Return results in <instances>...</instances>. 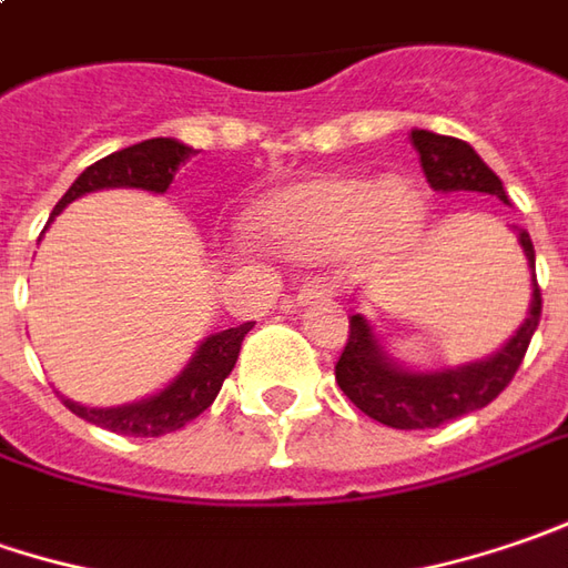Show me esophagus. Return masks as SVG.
<instances>
[{
    "instance_id": "esophagus-1",
    "label": "esophagus",
    "mask_w": 568,
    "mask_h": 568,
    "mask_svg": "<svg viewBox=\"0 0 568 568\" xmlns=\"http://www.w3.org/2000/svg\"><path fill=\"white\" fill-rule=\"evenodd\" d=\"M336 295V285L331 280H324V276H317V280H308V283L298 288V302H314V298H333Z\"/></svg>"
}]
</instances>
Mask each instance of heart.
<instances>
[{
	"label": "heart",
	"instance_id": "b5f03b06",
	"mask_svg": "<svg viewBox=\"0 0 568 568\" xmlns=\"http://www.w3.org/2000/svg\"><path fill=\"white\" fill-rule=\"evenodd\" d=\"M423 219L419 193L407 181L372 184L362 178H317L263 200L257 229L298 257H331L346 247H397Z\"/></svg>",
	"mask_w": 568,
	"mask_h": 568
}]
</instances>
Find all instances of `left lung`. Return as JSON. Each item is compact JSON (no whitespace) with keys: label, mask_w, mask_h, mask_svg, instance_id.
Instances as JSON below:
<instances>
[{"label":"left lung","mask_w":568,"mask_h":568,"mask_svg":"<svg viewBox=\"0 0 568 568\" xmlns=\"http://www.w3.org/2000/svg\"><path fill=\"white\" fill-rule=\"evenodd\" d=\"M409 142L419 152V164H423V174H426L432 190H442V193L477 190V193L499 196L506 203L503 181L483 164L480 155L464 139L438 136L429 130H413ZM518 241H521L525 257L530 263L534 295H530L528 321L518 327V333L496 356L460 365V368L432 372V375L404 372L384 356L368 321L362 314H353L346 346H343V353L336 358V368H333L339 390L365 416L378 419L390 429H438V426L452 423L464 413H474V409L493 404L506 390L508 382L515 378L521 358L528 353L530 336L540 324V308H544L537 273H534V244H530L528 232H518Z\"/></svg>","instance_id":"1"}]
</instances>
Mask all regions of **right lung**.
Masks as SVG:
<instances>
[{"mask_svg": "<svg viewBox=\"0 0 568 568\" xmlns=\"http://www.w3.org/2000/svg\"><path fill=\"white\" fill-rule=\"evenodd\" d=\"M190 155H196V152L184 142H178V139H145V142L130 145V149H120V152H113L108 159L94 161L91 168H85L75 178V184L65 190V196L57 203L53 215L65 210L72 200L85 196L91 190H104V186H142V190L164 193L174 181L178 168ZM251 327H254V321L229 327L222 333H212L210 339L196 349V356L190 358L184 372L149 400L108 409L82 407V404H72L65 397H62V404L72 409L75 416H82V419L101 426V429L116 432V435L155 438V435L178 432L215 400V394L222 390V382L235 368L241 343H244Z\"/></svg>", "mask_w": 568, "mask_h": 568, "instance_id": "obj_1", "label": "right lung"}]
</instances>
